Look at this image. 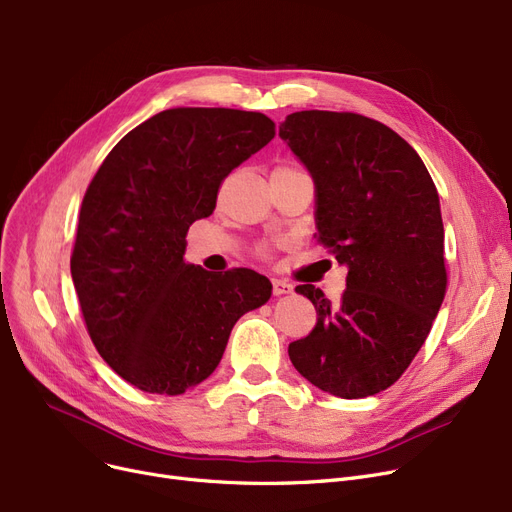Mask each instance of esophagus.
<instances>
[{
    "label": "esophagus",
    "mask_w": 512,
    "mask_h": 512,
    "mask_svg": "<svg viewBox=\"0 0 512 512\" xmlns=\"http://www.w3.org/2000/svg\"><path fill=\"white\" fill-rule=\"evenodd\" d=\"M272 292L276 294V297H280V294H290L292 292V284H288L286 280L274 278L272 280Z\"/></svg>",
    "instance_id": "1"
}]
</instances>
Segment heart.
<instances>
[{
    "label": "heart",
    "instance_id": "obj_1",
    "mask_svg": "<svg viewBox=\"0 0 512 512\" xmlns=\"http://www.w3.org/2000/svg\"><path fill=\"white\" fill-rule=\"evenodd\" d=\"M282 168V166H280ZM257 255L259 257H267V255H270V247H267V245H259L257 247Z\"/></svg>",
    "mask_w": 512,
    "mask_h": 512
}]
</instances>
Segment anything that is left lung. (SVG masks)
Instances as JSON below:
<instances>
[{"instance_id":"1","label":"left lung","mask_w":512,"mask_h":512,"mask_svg":"<svg viewBox=\"0 0 512 512\" xmlns=\"http://www.w3.org/2000/svg\"><path fill=\"white\" fill-rule=\"evenodd\" d=\"M280 137L315 180L317 242L348 267L338 303L297 286L317 324L288 357L319 390L373 396L407 371L444 301L436 184L400 134L361 114L294 112Z\"/></svg>"}]
</instances>
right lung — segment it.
Masks as SVG:
<instances>
[{
  "label": "right lung",
  "instance_id": "1",
  "mask_svg": "<svg viewBox=\"0 0 512 512\" xmlns=\"http://www.w3.org/2000/svg\"><path fill=\"white\" fill-rule=\"evenodd\" d=\"M274 137L259 112L172 107L122 137L89 182L70 272L97 353L128 384L170 396L201 384L238 317L270 299L265 276H213L184 249L224 178Z\"/></svg>",
  "mask_w": 512,
  "mask_h": 512
}]
</instances>
